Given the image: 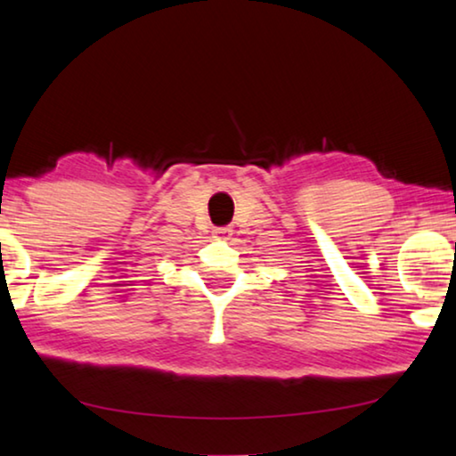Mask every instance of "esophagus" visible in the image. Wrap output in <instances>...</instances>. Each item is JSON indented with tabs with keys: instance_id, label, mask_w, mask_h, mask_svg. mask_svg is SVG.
Instances as JSON below:
<instances>
[{
	"instance_id": "obj_1",
	"label": "esophagus",
	"mask_w": 456,
	"mask_h": 456,
	"mask_svg": "<svg viewBox=\"0 0 456 456\" xmlns=\"http://www.w3.org/2000/svg\"><path fill=\"white\" fill-rule=\"evenodd\" d=\"M231 235H233V229H231V227H219V229H215V237H216V240L227 241V240H231Z\"/></svg>"
}]
</instances>
